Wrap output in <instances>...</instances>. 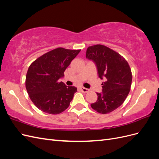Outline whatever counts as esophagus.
<instances>
[{
  "mask_svg": "<svg viewBox=\"0 0 159 159\" xmlns=\"http://www.w3.org/2000/svg\"><path fill=\"white\" fill-rule=\"evenodd\" d=\"M80 90L82 91L83 93H87L89 91V89L87 88H80Z\"/></svg>",
  "mask_w": 159,
  "mask_h": 159,
  "instance_id": "34e87169",
  "label": "esophagus"
}]
</instances>
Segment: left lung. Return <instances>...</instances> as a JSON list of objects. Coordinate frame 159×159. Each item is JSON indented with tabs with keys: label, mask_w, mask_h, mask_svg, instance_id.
Listing matches in <instances>:
<instances>
[{
	"label": "left lung",
	"mask_w": 159,
	"mask_h": 159,
	"mask_svg": "<svg viewBox=\"0 0 159 159\" xmlns=\"http://www.w3.org/2000/svg\"><path fill=\"white\" fill-rule=\"evenodd\" d=\"M86 57L95 62L99 77L105 80L102 93H97V102L91 107L99 113L112 112L123 104L131 89L132 73L128 62L117 52L101 44L89 46Z\"/></svg>",
	"instance_id": "1"
}]
</instances>
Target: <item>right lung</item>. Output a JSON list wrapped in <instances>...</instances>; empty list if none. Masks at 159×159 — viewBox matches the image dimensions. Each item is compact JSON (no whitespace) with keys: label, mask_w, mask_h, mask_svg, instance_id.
<instances>
[{"label":"right lung","mask_w":159,"mask_h":159,"mask_svg":"<svg viewBox=\"0 0 159 159\" xmlns=\"http://www.w3.org/2000/svg\"><path fill=\"white\" fill-rule=\"evenodd\" d=\"M81 50L57 48L34 61L26 76V88L35 106L49 114L61 113L69 107L77 88L59 79Z\"/></svg>","instance_id":"right-lung-1"}]
</instances>
